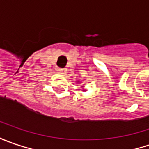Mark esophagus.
Returning <instances> with one entry per match:
<instances>
[{
    "mask_svg": "<svg viewBox=\"0 0 149 149\" xmlns=\"http://www.w3.org/2000/svg\"><path fill=\"white\" fill-rule=\"evenodd\" d=\"M56 70L58 71V73H60V74H65L66 72L65 70V69H62V68H57V69H56Z\"/></svg>",
    "mask_w": 149,
    "mask_h": 149,
    "instance_id": "34e87169",
    "label": "esophagus"
}]
</instances>
